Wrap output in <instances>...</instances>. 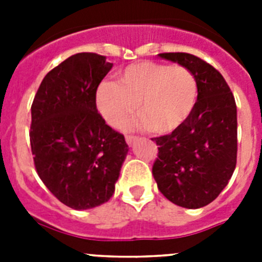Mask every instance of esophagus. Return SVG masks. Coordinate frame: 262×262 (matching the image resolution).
Masks as SVG:
<instances>
[{
	"instance_id": "obj_1",
	"label": "esophagus",
	"mask_w": 262,
	"mask_h": 262,
	"mask_svg": "<svg viewBox=\"0 0 262 262\" xmlns=\"http://www.w3.org/2000/svg\"><path fill=\"white\" fill-rule=\"evenodd\" d=\"M136 136H134V135H127L126 136V142H127V144L128 145H133L134 143H135V140H136Z\"/></svg>"
}]
</instances>
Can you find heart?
<instances>
[{"mask_svg":"<svg viewBox=\"0 0 262 262\" xmlns=\"http://www.w3.org/2000/svg\"><path fill=\"white\" fill-rule=\"evenodd\" d=\"M196 96L198 84L186 67L143 61L127 67L119 75V82H101L96 103L99 114L114 127L123 123L138 103L140 117L126 126H148L154 133L165 134L186 120Z\"/></svg>","mask_w":262,"mask_h":262,"instance_id":"heart-1","label":"heart"}]
</instances>
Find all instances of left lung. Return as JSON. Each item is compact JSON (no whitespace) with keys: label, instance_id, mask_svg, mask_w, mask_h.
I'll use <instances>...</instances> for the list:
<instances>
[{"label":"left lung","instance_id":"8db88e82","mask_svg":"<svg viewBox=\"0 0 262 262\" xmlns=\"http://www.w3.org/2000/svg\"><path fill=\"white\" fill-rule=\"evenodd\" d=\"M159 56L191 71L198 96L181 126L169 135L152 139L159 145L152 174L166 200L186 209H200L222 193L235 170V98L223 76L205 60L185 52Z\"/></svg>","mask_w":262,"mask_h":262}]
</instances>
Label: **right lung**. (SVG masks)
I'll list each match as a JSON object with an SVG mask.
<instances>
[{"mask_svg": "<svg viewBox=\"0 0 262 262\" xmlns=\"http://www.w3.org/2000/svg\"><path fill=\"white\" fill-rule=\"evenodd\" d=\"M111 68L102 55H72L46 75L32 102L30 143L36 172L71 209L107 202L128 152L124 136L97 110V88Z\"/></svg>", "mask_w": 262, "mask_h": 262, "instance_id": "1", "label": "right lung"}]
</instances>
